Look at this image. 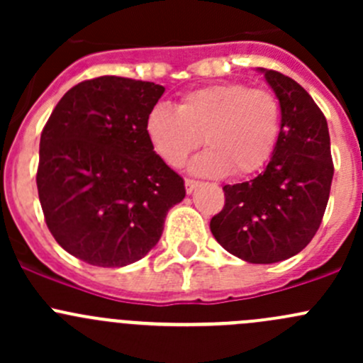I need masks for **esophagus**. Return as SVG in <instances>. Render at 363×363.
Returning a JSON list of instances; mask_svg holds the SVG:
<instances>
[{
  "mask_svg": "<svg viewBox=\"0 0 363 363\" xmlns=\"http://www.w3.org/2000/svg\"><path fill=\"white\" fill-rule=\"evenodd\" d=\"M184 184H186V191H188V193H193V191H195L196 188H199L200 182H199V181H193V179H186Z\"/></svg>",
  "mask_w": 363,
  "mask_h": 363,
  "instance_id": "1",
  "label": "esophagus"
}]
</instances>
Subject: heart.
I'll return each mask as SVG.
<instances>
[{
  "instance_id": "1",
  "label": "heart",
  "mask_w": 363,
  "mask_h": 363,
  "mask_svg": "<svg viewBox=\"0 0 363 363\" xmlns=\"http://www.w3.org/2000/svg\"><path fill=\"white\" fill-rule=\"evenodd\" d=\"M279 98L265 87L225 82L202 87L181 98L177 111L156 105L145 121V133L168 167H181L203 142L191 170L207 177H246L272 158L281 137Z\"/></svg>"
}]
</instances>
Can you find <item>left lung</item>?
Instances as JSON below:
<instances>
[{
  "mask_svg": "<svg viewBox=\"0 0 363 363\" xmlns=\"http://www.w3.org/2000/svg\"><path fill=\"white\" fill-rule=\"evenodd\" d=\"M259 72L279 98V142L258 177L223 188L225 207L211 219V232L244 262L276 263L295 256L316 235L334 163L327 119L311 94L276 69Z\"/></svg>",
  "mask_w": 363,
  "mask_h": 363,
  "instance_id": "8db88e82",
  "label": "left lung"
}]
</instances>
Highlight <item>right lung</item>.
<instances>
[{"label":"right lung","mask_w":363,"mask_h":363,"mask_svg":"<svg viewBox=\"0 0 363 363\" xmlns=\"http://www.w3.org/2000/svg\"><path fill=\"white\" fill-rule=\"evenodd\" d=\"M164 87L104 75L84 80L56 105L40 137L36 172L50 233L96 267H124L158 244L184 181L152 149L149 112Z\"/></svg>","instance_id":"add662e5"}]
</instances>
